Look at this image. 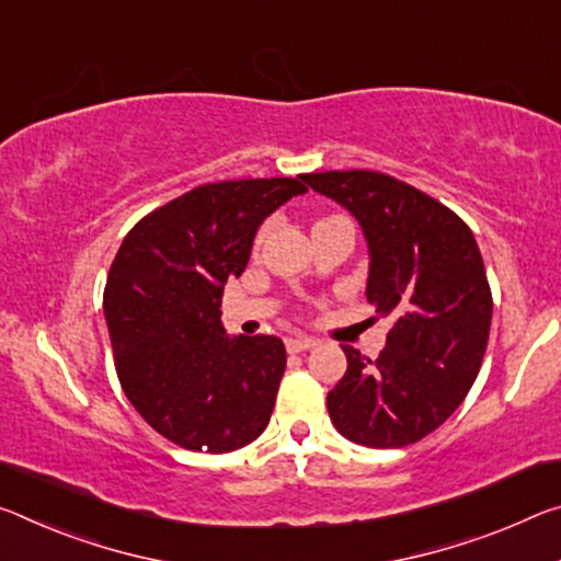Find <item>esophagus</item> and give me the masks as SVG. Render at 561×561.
<instances>
[{
    "label": "esophagus",
    "instance_id": "1",
    "mask_svg": "<svg viewBox=\"0 0 561 561\" xmlns=\"http://www.w3.org/2000/svg\"><path fill=\"white\" fill-rule=\"evenodd\" d=\"M287 352L289 354H299V352H307V350H314V346L319 344L317 340H312V336H301V334H295V336H289L287 342Z\"/></svg>",
    "mask_w": 561,
    "mask_h": 561
}]
</instances>
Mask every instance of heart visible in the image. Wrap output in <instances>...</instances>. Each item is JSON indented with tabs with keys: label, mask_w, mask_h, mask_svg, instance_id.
I'll list each match as a JSON object with an SVG mask.
<instances>
[{
	"label": "heart",
	"mask_w": 561,
	"mask_h": 561,
	"mask_svg": "<svg viewBox=\"0 0 561 561\" xmlns=\"http://www.w3.org/2000/svg\"><path fill=\"white\" fill-rule=\"evenodd\" d=\"M270 229H272V221H266V225L260 229V237H256V242H262V239L270 234Z\"/></svg>",
	"instance_id": "b5f03b06"
}]
</instances>
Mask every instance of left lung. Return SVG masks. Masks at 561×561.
Wrapping results in <instances>:
<instances>
[{
  "instance_id": "1",
  "label": "left lung",
  "mask_w": 561,
  "mask_h": 561,
  "mask_svg": "<svg viewBox=\"0 0 561 561\" xmlns=\"http://www.w3.org/2000/svg\"><path fill=\"white\" fill-rule=\"evenodd\" d=\"M301 180L359 221L369 247L367 301L392 319L377 359L342 346L346 371L327 394L329 420L362 447L420 442L465 402L486 350L492 289L472 229L389 174L350 169Z\"/></svg>"
}]
</instances>
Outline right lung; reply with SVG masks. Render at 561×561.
Listing matches in <instances>:
<instances>
[{"mask_svg":"<svg viewBox=\"0 0 561 561\" xmlns=\"http://www.w3.org/2000/svg\"><path fill=\"white\" fill-rule=\"evenodd\" d=\"M307 186L291 176L194 186L124 237L104 287L119 385L152 430L192 451L242 449L270 424L279 336H227L221 295L262 221Z\"/></svg>","mask_w":561,"mask_h":561,"instance_id":"1","label":"right lung"}]
</instances>
